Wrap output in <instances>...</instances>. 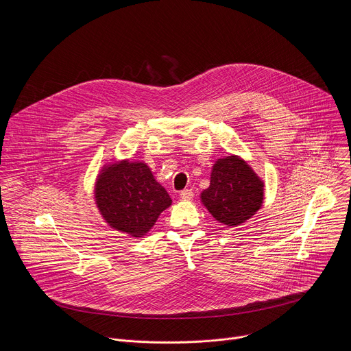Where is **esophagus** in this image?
I'll use <instances>...</instances> for the list:
<instances>
[{
    "instance_id": "esophagus-1",
    "label": "esophagus",
    "mask_w": 351,
    "mask_h": 351,
    "mask_svg": "<svg viewBox=\"0 0 351 351\" xmlns=\"http://www.w3.org/2000/svg\"><path fill=\"white\" fill-rule=\"evenodd\" d=\"M193 191L190 189H184L180 191V198L183 199V202H190V199L193 198Z\"/></svg>"
}]
</instances>
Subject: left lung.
Masks as SVG:
<instances>
[{
	"label": "left lung",
	"instance_id": "left-lung-1",
	"mask_svg": "<svg viewBox=\"0 0 351 351\" xmlns=\"http://www.w3.org/2000/svg\"><path fill=\"white\" fill-rule=\"evenodd\" d=\"M264 182L237 156L218 160L211 172L210 187L202 203L222 225L237 226L252 218L263 206Z\"/></svg>",
	"mask_w": 351,
	"mask_h": 351
}]
</instances>
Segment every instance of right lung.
I'll return each mask as SVG.
<instances>
[{"label": "right lung", "mask_w": 351, "mask_h": 351, "mask_svg": "<svg viewBox=\"0 0 351 351\" xmlns=\"http://www.w3.org/2000/svg\"><path fill=\"white\" fill-rule=\"evenodd\" d=\"M95 204L106 222L132 237H143L172 199L140 161H119L103 168L94 189Z\"/></svg>", "instance_id": "add662e5"}]
</instances>
